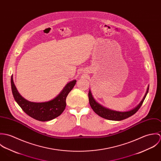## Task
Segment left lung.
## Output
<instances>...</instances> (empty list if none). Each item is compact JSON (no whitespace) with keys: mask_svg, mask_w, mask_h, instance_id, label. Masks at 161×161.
I'll list each match as a JSON object with an SVG mask.
<instances>
[{"mask_svg":"<svg viewBox=\"0 0 161 161\" xmlns=\"http://www.w3.org/2000/svg\"><path fill=\"white\" fill-rule=\"evenodd\" d=\"M148 91H149V87L147 88V92L146 93L144 98H142V101L139 103V104L138 105V106L136 107H135V108H133V110H131L130 111H128V112H117V111L112 110H110V109L103 107V106H102L101 105L98 103L95 100V99L93 98V97L92 96L91 92L90 91L89 92V103H90V105L92 107L93 110L95 112V113L97 114V115H99L100 116H101L103 118L109 119V120L120 121V120L125 119L127 118H129L130 116L134 115L135 114H136L138 112V110L141 107V105L147 95Z\"/></svg>","mask_w":161,"mask_h":161,"instance_id":"8db88e82","label":"left lung"}]
</instances>
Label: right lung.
I'll list each match as a JSON object with an SVG mask.
<instances>
[{
    "label": "right lung",
    "instance_id": "right-lung-1",
    "mask_svg": "<svg viewBox=\"0 0 161 161\" xmlns=\"http://www.w3.org/2000/svg\"><path fill=\"white\" fill-rule=\"evenodd\" d=\"M76 80L69 82L61 92L53 100L42 103L31 102L23 98L18 92L11 77L12 91L15 100L23 112L31 118L41 121L51 120L61 115L66 106V97L73 89Z\"/></svg>",
    "mask_w": 161,
    "mask_h": 161
}]
</instances>
